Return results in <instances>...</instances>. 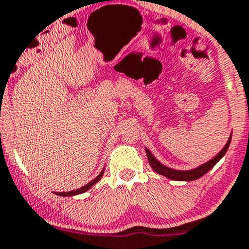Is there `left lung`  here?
<instances>
[{"label":"left lung","mask_w":249,"mask_h":249,"mask_svg":"<svg viewBox=\"0 0 249 249\" xmlns=\"http://www.w3.org/2000/svg\"><path fill=\"white\" fill-rule=\"evenodd\" d=\"M230 142H231V137L229 138V140H228V142L225 144V146L221 149V151L219 152L216 156H214L213 159L209 160V161L206 162V163L201 164V166L197 167V168L191 169V171H177V169H172V168H169V167H166L164 164H162L161 162L157 161V160L155 159V156L151 154V152H150L149 149H146V147H145V150H146L147 160H149L150 166L152 167V169H154L156 173L161 174V176H164L166 178H168V179H172V180L191 181V180H196V179H198V178H201L202 176H205L208 171H211V169L215 166L216 162H218L219 160H220L221 157L226 154V151H228V149H229V145H230Z\"/></svg>","instance_id":"left-lung-1"}]
</instances>
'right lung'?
<instances>
[{
  "instance_id": "1",
  "label": "right lung",
  "mask_w": 249,
  "mask_h": 249,
  "mask_svg": "<svg viewBox=\"0 0 249 249\" xmlns=\"http://www.w3.org/2000/svg\"><path fill=\"white\" fill-rule=\"evenodd\" d=\"M103 174H104V169H103V171L100 172V174L97 177V178L93 179L92 181H89V183H88V184H86V185L82 186V188L77 189V190L69 191V193H56V195H59V196H75V195H80V194L86 193V191L89 190V189L92 188V186L94 185L95 183H98V181L100 180V178H102V177H103Z\"/></svg>"
}]
</instances>
